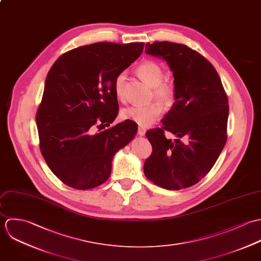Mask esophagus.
Segmentation results:
<instances>
[{"mask_svg":"<svg viewBox=\"0 0 261 261\" xmlns=\"http://www.w3.org/2000/svg\"><path fill=\"white\" fill-rule=\"evenodd\" d=\"M145 133H146V130L144 128H142V127L138 128V135L139 136H144Z\"/></svg>","mask_w":261,"mask_h":261,"instance_id":"34e87169","label":"esophagus"}]
</instances>
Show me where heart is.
I'll use <instances>...</instances> for the list:
<instances>
[{
	"label": "heart",
	"mask_w": 261,
	"mask_h": 261,
	"mask_svg": "<svg viewBox=\"0 0 261 261\" xmlns=\"http://www.w3.org/2000/svg\"><path fill=\"white\" fill-rule=\"evenodd\" d=\"M137 72L140 77L145 81L151 88L154 98L163 105H169L174 99V87L171 83L163 81L162 68L153 61H145L141 63ZM124 82L125 74L120 73L114 82L115 95L119 100L124 99ZM162 108L158 103H151L145 106H131L122 111V117L126 120L135 122L141 127H148L156 122Z\"/></svg>",
	"instance_id": "1"
}]
</instances>
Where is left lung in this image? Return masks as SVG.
Listing matches in <instances>:
<instances>
[{"label":"left lung","mask_w":261,"mask_h":261,"mask_svg":"<svg viewBox=\"0 0 261 261\" xmlns=\"http://www.w3.org/2000/svg\"><path fill=\"white\" fill-rule=\"evenodd\" d=\"M145 53L168 64L175 102L161 120L162 129L146 132L152 153L144 163V174L160 188L186 189L205 177L225 146L228 98L214 66L187 45L146 43ZM164 129L177 138L166 140Z\"/></svg>","instance_id":"obj_1"}]
</instances>
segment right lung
<instances>
[{
    "label": "right lung",
    "mask_w": 261,
    "mask_h": 261,
    "mask_svg": "<svg viewBox=\"0 0 261 261\" xmlns=\"http://www.w3.org/2000/svg\"><path fill=\"white\" fill-rule=\"evenodd\" d=\"M143 47V42H98L62 54L51 66L36 125L43 158L66 186L89 190L104 184L115 154L135 137L133 121L100 130L118 115L115 79ZM97 122L99 133L94 132Z\"/></svg>",
    "instance_id": "add662e5"
}]
</instances>
